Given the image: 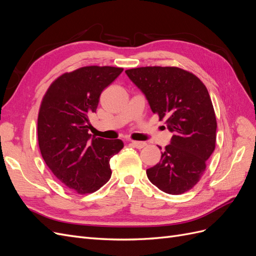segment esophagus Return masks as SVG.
<instances>
[{
    "mask_svg": "<svg viewBox=\"0 0 256 256\" xmlns=\"http://www.w3.org/2000/svg\"><path fill=\"white\" fill-rule=\"evenodd\" d=\"M130 144L132 145L134 147H136V148H138V150H141L147 145L145 142H140V141H130Z\"/></svg>",
    "mask_w": 256,
    "mask_h": 256,
    "instance_id": "esophagus-1",
    "label": "esophagus"
}]
</instances>
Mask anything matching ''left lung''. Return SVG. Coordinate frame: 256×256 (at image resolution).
<instances>
[{
	"label": "left lung",
	"instance_id": "8db88e82",
	"mask_svg": "<svg viewBox=\"0 0 256 256\" xmlns=\"http://www.w3.org/2000/svg\"><path fill=\"white\" fill-rule=\"evenodd\" d=\"M125 72L173 134L159 164L146 170L147 177L161 191L182 194L198 184L214 150L216 120L208 90L198 76L177 67Z\"/></svg>",
	"mask_w": 256,
	"mask_h": 256
}]
</instances>
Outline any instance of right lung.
<instances>
[{"instance_id":"right-lung-1","label":"right lung","mask_w":256,"mask_h":256,"mask_svg":"<svg viewBox=\"0 0 256 256\" xmlns=\"http://www.w3.org/2000/svg\"><path fill=\"white\" fill-rule=\"evenodd\" d=\"M122 68L88 66L54 81L42 99L37 122L38 144L58 180L80 194L95 192L111 177L110 159L122 147L88 134L102 90Z\"/></svg>"}]
</instances>
